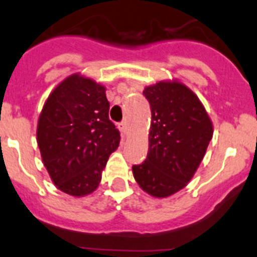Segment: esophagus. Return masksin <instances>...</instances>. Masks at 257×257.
I'll use <instances>...</instances> for the list:
<instances>
[{
	"label": "esophagus",
	"mask_w": 257,
	"mask_h": 257,
	"mask_svg": "<svg viewBox=\"0 0 257 257\" xmlns=\"http://www.w3.org/2000/svg\"><path fill=\"white\" fill-rule=\"evenodd\" d=\"M117 127L121 131V134H122L123 136H126V134H127V123H126V121H122V122L118 123Z\"/></svg>",
	"instance_id": "obj_1"
}]
</instances>
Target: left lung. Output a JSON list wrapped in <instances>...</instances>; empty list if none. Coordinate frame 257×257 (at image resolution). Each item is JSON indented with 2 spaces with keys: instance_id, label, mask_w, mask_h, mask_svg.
Returning a JSON list of instances; mask_svg holds the SVG:
<instances>
[{
  "instance_id": "1",
  "label": "left lung",
  "mask_w": 257,
  "mask_h": 257,
  "mask_svg": "<svg viewBox=\"0 0 257 257\" xmlns=\"http://www.w3.org/2000/svg\"><path fill=\"white\" fill-rule=\"evenodd\" d=\"M151 107L149 152L132 172L139 186L157 199L171 196L194 177L212 139L214 127L196 95L177 80L147 86Z\"/></svg>"
}]
</instances>
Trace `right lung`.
<instances>
[{
	"instance_id": "obj_1",
	"label": "right lung",
	"mask_w": 257,
	"mask_h": 257,
	"mask_svg": "<svg viewBox=\"0 0 257 257\" xmlns=\"http://www.w3.org/2000/svg\"><path fill=\"white\" fill-rule=\"evenodd\" d=\"M106 87L73 73L46 100L37 123L43 165L58 190L82 197L97 189L120 132L108 118Z\"/></svg>"
}]
</instances>
